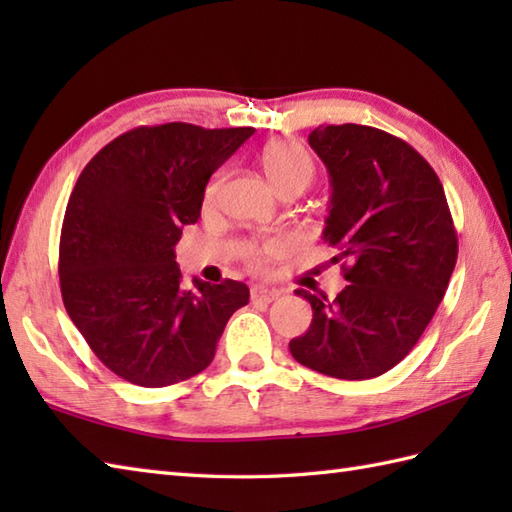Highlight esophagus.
I'll return each mask as SVG.
<instances>
[{"mask_svg":"<svg viewBox=\"0 0 512 512\" xmlns=\"http://www.w3.org/2000/svg\"><path fill=\"white\" fill-rule=\"evenodd\" d=\"M279 297H281V290H275V288L257 286V288L250 290V301H253V303H273Z\"/></svg>","mask_w":512,"mask_h":512,"instance_id":"obj_1","label":"esophagus"}]
</instances>
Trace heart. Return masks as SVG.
Returning <instances> with one entry per match:
<instances>
[{"label": "heart", "instance_id": "obj_1", "mask_svg": "<svg viewBox=\"0 0 512 512\" xmlns=\"http://www.w3.org/2000/svg\"><path fill=\"white\" fill-rule=\"evenodd\" d=\"M259 160H262L266 176L270 182H273V187L277 191L281 187H288V184H303V187H308L314 178V160L306 149H303L299 143H295V140H286V138L273 140V143H268L262 149ZM222 180H224L222 173H217V176H213V180L209 182V187L204 191L206 206H211L217 200V195H220V189H222ZM277 248H279L277 242H270L262 248H253L250 250V259H253L255 266H264L266 257L270 253H275Z\"/></svg>", "mask_w": 512, "mask_h": 512}]
</instances>
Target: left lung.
<instances>
[{
    "instance_id": "obj_1",
    "label": "left lung",
    "mask_w": 512,
    "mask_h": 512,
    "mask_svg": "<svg viewBox=\"0 0 512 512\" xmlns=\"http://www.w3.org/2000/svg\"><path fill=\"white\" fill-rule=\"evenodd\" d=\"M308 143L330 173L323 242L350 284L336 299L297 290L312 323L290 354L332 378H376L413 350L447 292L458 259L447 195L429 162L383 129L321 125Z\"/></svg>"
}]
</instances>
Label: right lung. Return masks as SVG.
Here are the masks:
<instances>
[{
    "label": "right lung",
    "instance_id": "1",
    "mask_svg": "<svg viewBox=\"0 0 512 512\" xmlns=\"http://www.w3.org/2000/svg\"><path fill=\"white\" fill-rule=\"evenodd\" d=\"M253 127H136L96 154L74 184L59 244L63 306L99 361L140 387L211 365L242 281L180 286L176 244L200 217L206 182Z\"/></svg>",
    "mask_w": 512,
    "mask_h": 512
}]
</instances>
